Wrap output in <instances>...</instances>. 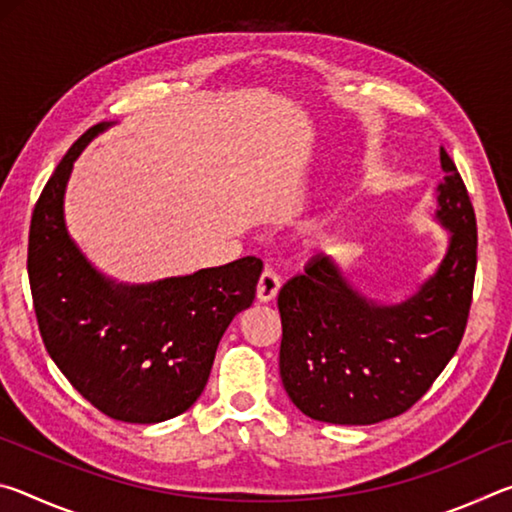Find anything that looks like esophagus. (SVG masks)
Wrapping results in <instances>:
<instances>
[{
    "mask_svg": "<svg viewBox=\"0 0 512 512\" xmlns=\"http://www.w3.org/2000/svg\"><path fill=\"white\" fill-rule=\"evenodd\" d=\"M277 291H280V277H277V273L271 271V268H266L257 282V300L271 302L275 300Z\"/></svg>",
    "mask_w": 512,
    "mask_h": 512,
    "instance_id": "34e87169",
    "label": "esophagus"
}]
</instances>
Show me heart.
<instances>
[{
  "label": "heart",
  "mask_w": 512,
  "mask_h": 512,
  "mask_svg": "<svg viewBox=\"0 0 512 512\" xmlns=\"http://www.w3.org/2000/svg\"><path fill=\"white\" fill-rule=\"evenodd\" d=\"M332 237H334V228H332V223L329 221H316L314 225H311V228L307 230V246L309 248H320V246H327L329 241H332Z\"/></svg>",
  "instance_id": "1"
}]
</instances>
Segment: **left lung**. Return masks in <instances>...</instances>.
Segmentation results:
<instances>
[{
	"mask_svg": "<svg viewBox=\"0 0 512 512\" xmlns=\"http://www.w3.org/2000/svg\"><path fill=\"white\" fill-rule=\"evenodd\" d=\"M445 178L433 221L447 230L436 271L411 296L379 302L361 293L332 257L318 255L284 284L280 377L311 420L375 424L420 400L454 357L470 314L476 219L461 173L440 149Z\"/></svg>",
	"mask_w": 512,
	"mask_h": 512,
	"instance_id": "1",
	"label": "left lung"
}]
</instances>
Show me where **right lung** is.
<instances>
[{"mask_svg": "<svg viewBox=\"0 0 512 512\" xmlns=\"http://www.w3.org/2000/svg\"><path fill=\"white\" fill-rule=\"evenodd\" d=\"M117 121L83 133L42 189L29 232V282L49 357L110 418L155 424L185 413L210 377L216 348L255 300L262 259L146 284L117 282L76 246L65 223L74 162Z\"/></svg>", "mask_w": 512, "mask_h": 512, "instance_id": "add662e5", "label": "right lung"}]
</instances>
